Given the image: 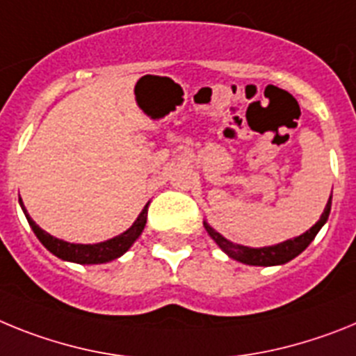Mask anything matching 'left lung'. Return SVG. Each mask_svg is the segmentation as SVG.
Segmentation results:
<instances>
[{
    "label": "left lung",
    "instance_id": "left-lung-1",
    "mask_svg": "<svg viewBox=\"0 0 356 356\" xmlns=\"http://www.w3.org/2000/svg\"><path fill=\"white\" fill-rule=\"evenodd\" d=\"M330 209H332V197L327 200L326 208H324V213L321 215L319 222L312 227L310 231H307L301 236L293 238V240H286L283 243H277V245L272 247H264V249H251V247H243V245H236V243L229 242V240H225L222 234L216 233L215 229H211L208 224H204L206 231L209 233V236L218 243L222 251L225 254H229L231 258L236 259V261H242V264L247 265H259V267H270V265H281L286 264L290 259H293L298 254H301L310 242L315 238V234L319 233V229L324 225V222L327 220V216H330Z\"/></svg>",
    "mask_w": 356,
    "mask_h": 356
}]
</instances>
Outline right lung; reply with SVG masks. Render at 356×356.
<instances>
[{
    "label": "right lung",
    "mask_w": 356,
    "mask_h": 356,
    "mask_svg": "<svg viewBox=\"0 0 356 356\" xmlns=\"http://www.w3.org/2000/svg\"><path fill=\"white\" fill-rule=\"evenodd\" d=\"M21 208H23L24 215H26V220H29L30 227L33 229L35 236L41 240V243L48 249L49 252H54V254L58 256L60 259H67V261L88 264V265L105 264V261L120 258L123 252L129 251V247L136 242V238L140 236L141 231H143L145 224H147V213H148V204H147L131 229H127L123 234L113 238V240H107V242L95 243V245H82V243H67L64 242V240H58V238L48 234L46 231H42L41 227L32 220V218H30V215L26 213V209H24L23 202H21Z\"/></svg>",
    "instance_id": "right-lung-1"
}]
</instances>
